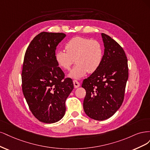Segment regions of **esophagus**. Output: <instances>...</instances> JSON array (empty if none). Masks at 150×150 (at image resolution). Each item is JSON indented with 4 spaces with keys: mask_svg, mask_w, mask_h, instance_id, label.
<instances>
[{
    "mask_svg": "<svg viewBox=\"0 0 150 150\" xmlns=\"http://www.w3.org/2000/svg\"><path fill=\"white\" fill-rule=\"evenodd\" d=\"M73 82H74V87L75 88H78L79 86H80V83L79 82L77 81V80H74V81H73Z\"/></svg>",
    "mask_w": 150,
    "mask_h": 150,
    "instance_id": "obj_1",
    "label": "esophagus"
}]
</instances>
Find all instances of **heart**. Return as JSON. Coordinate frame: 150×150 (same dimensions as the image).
<instances>
[{
  "label": "heart",
  "mask_w": 150,
  "mask_h": 150,
  "mask_svg": "<svg viewBox=\"0 0 150 150\" xmlns=\"http://www.w3.org/2000/svg\"><path fill=\"white\" fill-rule=\"evenodd\" d=\"M65 49L55 52V60L61 69L68 70L74 64H76L69 74L71 78L80 79L87 72L93 73L98 69L103 58L101 43L83 37L72 38L65 44Z\"/></svg>",
  "instance_id": "1"
}]
</instances>
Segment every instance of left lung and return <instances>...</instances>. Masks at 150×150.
Segmentation results:
<instances>
[{
	"mask_svg": "<svg viewBox=\"0 0 150 150\" xmlns=\"http://www.w3.org/2000/svg\"><path fill=\"white\" fill-rule=\"evenodd\" d=\"M101 37L105 47L102 62L81 85L86 90L85 112L98 121L109 118L120 108L128 79V60L123 48L105 33Z\"/></svg>",
	"mask_w": 150,
	"mask_h": 150,
	"instance_id": "obj_1",
	"label": "left lung"
}]
</instances>
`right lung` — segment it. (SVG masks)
Wrapping results in <instances>:
<instances>
[{
    "mask_svg": "<svg viewBox=\"0 0 150 150\" xmlns=\"http://www.w3.org/2000/svg\"><path fill=\"white\" fill-rule=\"evenodd\" d=\"M64 33L43 32L27 47L22 71V91L33 116L41 122H59L65 113V101L74 89L70 78L55 60Z\"/></svg>",
    "mask_w": 150,
    "mask_h": 150,
    "instance_id": "1",
    "label": "right lung"
}]
</instances>
